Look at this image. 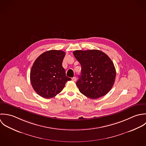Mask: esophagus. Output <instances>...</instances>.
Segmentation results:
<instances>
[{"mask_svg": "<svg viewBox=\"0 0 146 146\" xmlns=\"http://www.w3.org/2000/svg\"><path fill=\"white\" fill-rule=\"evenodd\" d=\"M72 80L73 82H76V80H77V78H76V77H73V78H72Z\"/></svg>", "mask_w": 146, "mask_h": 146, "instance_id": "1", "label": "esophagus"}]
</instances>
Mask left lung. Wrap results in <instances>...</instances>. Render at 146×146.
Returning <instances> with one entry per match:
<instances>
[{"label": "left lung", "mask_w": 146, "mask_h": 146, "mask_svg": "<svg viewBox=\"0 0 146 146\" xmlns=\"http://www.w3.org/2000/svg\"><path fill=\"white\" fill-rule=\"evenodd\" d=\"M73 55L81 65V74L76 83L80 91L94 99L106 95L113 87L116 76L111 58L98 50H76Z\"/></svg>", "instance_id": "8db88e82"}]
</instances>
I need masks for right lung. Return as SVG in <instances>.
I'll list each match as a JSON object with an SVG mask.
<instances>
[{
    "label": "right lung",
    "instance_id": "add662e5",
    "mask_svg": "<svg viewBox=\"0 0 146 146\" xmlns=\"http://www.w3.org/2000/svg\"><path fill=\"white\" fill-rule=\"evenodd\" d=\"M65 53L50 50L36 58L30 70V82L35 91L40 96L49 99L55 96L71 78L66 76L62 66Z\"/></svg>",
    "mask_w": 146,
    "mask_h": 146
}]
</instances>
